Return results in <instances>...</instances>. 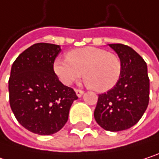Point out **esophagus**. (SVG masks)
Returning a JSON list of instances; mask_svg holds the SVG:
<instances>
[{
    "label": "esophagus",
    "mask_w": 159,
    "mask_h": 159,
    "mask_svg": "<svg viewBox=\"0 0 159 159\" xmlns=\"http://www.w3.org/2000/svg\"><path fill=\"white\" fill-rule=\"evenodd\" d=\"M75 93H76V95H77L78 98H81L83 96V94H84V91L81 90V89H75Z\"/></svg>",
    "instance_id": "1"
}]
</instances>
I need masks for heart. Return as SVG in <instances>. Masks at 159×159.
Returning a JSON list of instances; mask_svg holds the SVG:
<instances>
[{
  "label": "heart",
  "mask_w": 159,
  "mask_h": 159,
  "mask_svg": "<svg viewBox=\"0 0 159 159\" xmlns=\"http://www.w3.org/2000/svg\"><path fill=\"white\" fill-rule=\"evenodd\" d=\"M121 61L111 52L95 47L73 49L67 58L57 57L53 71L65 85H71L83 76L86 84L98 92L113 88L121 75Z\"/></svg>",
  "instance_id": "b5f03b06"
}]
</instances>
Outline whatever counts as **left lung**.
<instances>
[{"label": "left lung", "instance_id": "1", "mask_svg": "<svg viewBox=\"0 0 159 159\" xmlns=\"http://www.w3.org/2000/svg\"><path fill=\"white\" fill-rule=\"evenodd\" d=\"M121 61V75L117 84L98 95L94 117L104 130L119 132L136 124L149 102L147 65L133 48L123 44H109Z\"/></svg>", "mask_w": 159, "mask_h": 159}]
</instances>
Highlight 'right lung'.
Wrapping results in <instances>:
<instances>
[{"mask_svg": "<svg viewBox=\"0 0 159 159\" xmlns=\"http://www.w3.org/2000/svg\"><path fill=\"white\" fill-rule=\"evenodd\" d=\"M59 45L37 43L23 51L11 68L9 99L18 122L40 135L59 132L68 120L70 108L78 98L53 71Z\"/></svg>", "mask_w": 159, "mask_h": 159, "instance_id": "add662e5", "label": "right lung"}]
</instances>
